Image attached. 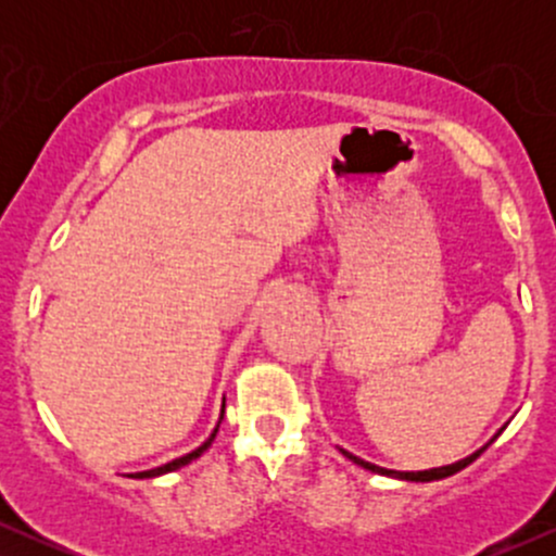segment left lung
Returning <instances> with one entry per match:
<instances>
[{
	"label": "left lung",
	"mask_w": 556,
	"mask_h": 556,
	"mask_svg": "<svg viewBox=\"0 0 556 556\" xmlns=\"http://www.w3.org/2000/svg\"><path fill=\"white\" fill-rule=\"evenodd\" d=\"M504 431V426L500 431L494 433V437L489 439L486 444L481 446V450H476L473 455H468V457H463V460H457V463H452V465H442V468H429V470H389V468H381V465H374V463H368V460H361L358 455H353V452H348V450H342L340 446V452L344 457H348V460H353L355 465H361V468H366V470H371V473H379V476H389V478H400V481H416V483H429V481H439V478H446V476H455L457 470H463V468H468L470 463L476 460L478 455H481L483 450H486V446L494 442L496 437H500V433Z\"/></svg>",
	"instance_id": "1"
}]
</instances>
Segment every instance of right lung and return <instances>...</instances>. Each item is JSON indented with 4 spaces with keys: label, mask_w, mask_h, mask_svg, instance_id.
Returning a JSON list of instances; mask_svg holds the SVG:
<instances>
[{
    "label": "right lung",
    "mask_w": 556,
    "mask_h": 556,
    "mask_svg": "<svg viewBox=\"0 0 556 556\" xmlns=\"http://www.w3.org/2000/svg\"><path fill=\"white\" fill-rule=\"evenodd\" d=\"M222 416H225V405H222ZM219 424H222V418H219ZM219 424H216V429L212 431V437L206 439V442H203L201 446H195L193 452H188V455H182V457H175V460L172 463H167V465H159V468H151V470H140V473H132V478H156V476H164V473H172V470H177V468H182V465H188V463H193L195 457H201L203 452L208 450V446H212V442H214V437H216V431H219Z\"/></svg>",
    "instance_id": "right-lung-1"
}]
</instances>
